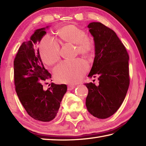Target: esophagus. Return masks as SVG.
Here are the masks:
<instances>
[{
    "instance_id": "34e87169",
    "label": "esophagus",
    "mask_w": 146,
    "mask_h": 146,
    "mask_svg": "<svg viewBox=\"0 0 146 146\" xmlns=\"http://www.w3.org/2000/svg\"><path fill=\"white\" fill-rule=\"evenodd\" d=\"M75 88V85H68V90H71L74 89Z\"/></svg>"
}]
</instances>
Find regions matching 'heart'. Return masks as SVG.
<instances>
[{
  "label": "heart",
  "instance_id": "obj_1",
  "mask_svg": "<svg viewBox=\"0 0 146 146\" xmlns=\"http://www.w3.org/2000/svg\"><path fill=\"white\" fill-rule=\"evenodd\" d=\"M62 42L76 44V52L84 56L92 55L95 44L85 31L75 25H66L58 32ZM40 53L42 61L47 65H53L60 59V47L58 42L48 37H44L39 44ZM88 65L84 60L77 59L71 62H63L57 66L54 70L58 80L64 84H75L82 78L88 70Z\"/></svg>",
  "mask_w": 146,
  "mask_h": 146
}]
</instances>
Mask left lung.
<instances>
[{
	"instance_id": "8db88e82",
	"label": "left lung",
	"mask_w": 146,
	"mask_h": 146,
	"mask_svg": "<svg viewBox=\"0 0 146 146\" xmlns=\"http://www.w3.org/2000/svg\"><path fill=\"white\" fill-rule=\"evenodd\" d=\"M95 43V58L90 78L99 76V85L85 84L88 90L86 106L99 119L109 118L121 106L130 84L128 56L116 33L101 23L87 26Z\"/></svg>"
}]
</instances>
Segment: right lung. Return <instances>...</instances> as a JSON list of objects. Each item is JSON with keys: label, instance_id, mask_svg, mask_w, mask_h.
<instances>
[{"label": "right lung", "instance_id": "obj_1", "mask_svg": "<svg viewBox=\"0 0 146 146\" xmlns=\"http://www.w3.org/2000/svg\"><path fill=\"white\" fill-rule=\"evenodd\" d=\"M47 28L36 30L29 41L23 42L14 60V85L19 101L31 118L44 122L55 118L67 91L66 85L54 83L47 90L43 88L44 82L51 78V74L44 68L35 47Z\"/></svg>", "mask_w": 146, "mask_h": 146}]
</instances>
